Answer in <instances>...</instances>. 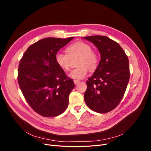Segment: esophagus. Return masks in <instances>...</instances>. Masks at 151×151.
<instances>
[{"label":"esophagus","mask_w":151,"mask_h":151,"mask_svg":"<svg viewBox=\"0 0 151 151\" xmlns=\"http://www.w3.org/2000/svg\"><path fill=\"white\" fill-rule=\"evenodd\" d=\"M74 83L75 84H78V83H79V81L74 79Z\"/></svg>","instance_id":"esophagus-1"}]
</instances>
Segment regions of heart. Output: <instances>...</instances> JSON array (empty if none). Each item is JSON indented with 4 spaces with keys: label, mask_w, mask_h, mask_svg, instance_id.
Masks as SVG:
<instances>
[{
    "label": "heart",
    "mask_w": 151,
    "mask_h": 151,
    "mask_svg": "<svg viewBox=\"0 0 151 151\" xmlns=\"http://www.w3.org/2000/svg\"><path fill=\"white\" fill-rule=\"evenodd\" d=\"M66 51L67 54L57 52L55 56V60L61 69L67 71L70 68V59L79 57L77 60V66L79 67L71 70L68 74L72 79L81 80L85 78L88 75V68L93 70L98 65V55L88 43L77 42L69 45Z\"/></svg>",
    "instance_id": "b5f03b06"
}]
</instances>
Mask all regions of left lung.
<instances>
[{"label":"left lung","instance_id":"left-lung-1","mask_svg":"<svg viewBox=\"0 0 151 151\" xmlns=\"http://www.w3.org/2000/svg\"><path fill=\"white\" fill-rule=\"evenodd\" d=\"M83 38L92 42L101 54L94 74L86 81L85 102L91 110L106 113L119 104L125 94L130 79L129 58L120 45L107 36Z\"/></svg>","mask_w":151,"mask_h":151}]
</instances>
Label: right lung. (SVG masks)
Segmentation results:
<instances>
[{
    "label": "right lung",
    "mask_w": 151,
    "mask_h": 151,
    "mask_svg": "<svg viewBox=\"0 0 151 151\" xmlns=\"http://www.w3.org/2000/svg\"><path fill=\"white\" fill-rule=\"evenodd\" d=\"M73 38L40 40L28 48L20 60L19 88L31 108L43 116L60 115L68 106L75 84L57 65L55 56Z\"/></svg>",
    "instance_id": "1"
}]
</instances>
